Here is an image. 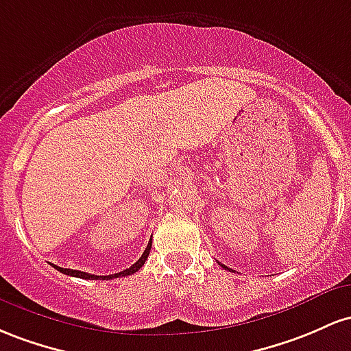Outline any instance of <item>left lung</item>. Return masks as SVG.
Returning <instances> with one entry per match:
<instances>
[{
    "instance_id": "8db88e82",
    "label": "left lung",
    "mask_w": 351,
    "mask_h": 351,
    "mask_svg": "<svg viewBox=\"0 0 351 351\" xmlns=\"http://www.w3.org/2000/svg\"><path fill=\"white\" fill-rule=\"evenodd\" d=\"M220 265H222V263H220ZM223 267V269H226V270H230V269H228V267H226V265H222Z\"/></svg>"
}]
</instances>
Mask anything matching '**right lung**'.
<instances>
[{
	"label": "right lung",
	"mask_w": 351,
	"mask_h": 351,
	"mask_svg": "<svg viewBox=\"0 0 351 351\" xmlns=\"http://www.w3.org/2000/svg\"><path fill=\"white\" fill-rule=\"evenodd\" d=\"M151 247H152V239L149 240L147 247H145L144 254L141 255V258L137 261L136 263H132L129 269H125L123 271H119V274H114V275H93V274H88V271H80V270H73V269H61V267L58 265H53L54 269H58L59 271H62V274L66 275H71V277H77V278H84V280H111V278H117V277H128V275H132L136 274L137 270L143 269V265L147 261L149 257V252H151Z\"/></svg>",
	"instance_id": "add662e5"
}]
</instances>
